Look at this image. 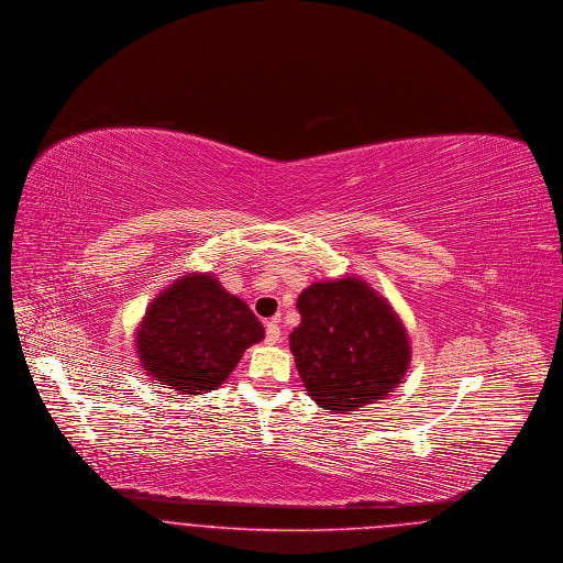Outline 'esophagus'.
<instances>
[{
	"label": "esophagus",
	"instance_id": "1",
	"mask_svg": "<svg viewBox=\"0 0 563 563\" xmlns=\"http://www.w3.org/2000/svg\"><path fill=\"white\" fill-rule=\"evenodd\" d=\"M278 340H280L278 321H267V323H265V342H267V344H276Z\"/></svg>",
	"mask_w": 563,
	"mask_h": 563
}]
</instances>
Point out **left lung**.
Wrapping results in <instances>:
<instances>
[{
	"instance_id": "1",
	"label": "left lung",
	"mask_w": 563,
	"mask_h": 563,
	"mask_svg": "<svg viewBox=\"0 0 563 563\" xmlns=\"http://www.w3.org/2000/svg\"><path fill=\"white\" fill-rule=\"evenodd\" d=\"M301 321L289 333L308 396L331 412H353L389 396L410 365V342L391 303L344 276L299 294Z\"/></svg>"
}]
</instances>
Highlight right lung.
<instances>
[{
    "mask_svg": "<svg viewBox=\"0 0 563 563\" xmlns=\"http://www.w3.org/2000/svg\"><path fill=\"white\" fill-rule=\"evenodd\" d=\"M253 310L212 274H187L151 301L135 331L146 374L178 396H199L225 383L244 351L264 340Z\"/></svg>",
    "mask_w": 563,
    "mask_h": 563,
    "instance_id": "obj_1",
    "label": "right lung"
}]
</instances>
